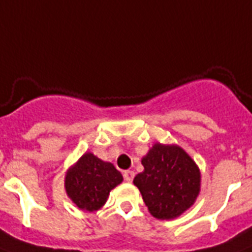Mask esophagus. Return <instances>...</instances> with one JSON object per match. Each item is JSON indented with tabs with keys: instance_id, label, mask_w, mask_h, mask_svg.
<instances>
[{
	"instance_id": "34e87169",
	"label": "esophagus",
	"mask_w": 252,
	"mask_h": 252,
	"mask_svg": "<svg viewBox=\"0 0 252 252\" xmlns=\"http://www.w3.org/2000/svg\"><path fill=\"white\" fill-rule=\"evenodd\" d=\"M134 178V172L130 171V170H126V171H124V179L126 180V182H132Z\"/></svg>"
}]
</instances>
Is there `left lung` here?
Returning a JSON list of instances; mask_svg holds the SVG:
<instances>
[{"instance_id": "obj_1", "label": "left lung", "mask_w": 252, "mask_h": 252, "mask_svg": "<svg viewBox=\"0 0 252 252\" xmlns=\"http://www.w3.org/2000/svg\"><path fill=\"white\" fill-rule=\"evenodd\" d=\"M141 163L144 171L134 176L133 184L153 217L176 219L195 204L201 187V172L182 146L156 142Z\"/></svg>"}]
</instances>
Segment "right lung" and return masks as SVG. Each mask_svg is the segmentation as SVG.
I'll use <instances>...</instances> for the list:
<instances>
[{
	"label": "right lung",
	"mask_w": 252,
	"mask_h": 252,
	"mask_svg": "<svg viewBox=\"0 0 252 252\" xmlns=\"http://www.w3.org/2000/svg\"><path fill=\"white\" fill-rule=\"evenodd\" d=\"M123 182L122 172L111 162L86 152L66 170L65 192L78 209L95 212L106 204L110 192Z\"/></svg>",
	"instance_id": "add662e5"
}]
</instances>
